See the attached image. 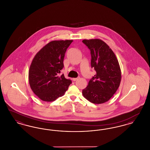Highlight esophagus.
Instances as JSON below:
<instances>
[{"instance_id": "obj_1", "label": "esophagus", "mask_w": 150, "mask_h": 150, "mask_svg": "<svg viewBox=\"0 0 150 150\" xmlns=\"http://www.w3.org/2000/svg\"><path fill=\"white\" fill-rule=\"evenodd\" d=\"M78 79V78H72V80L75 81H76Z\"/></svg>"}]
</instances>
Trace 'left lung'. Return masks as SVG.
Masks as SVG:
<instances>
[{
	"label": "left lung",
	"mask_w": 150,
	"mask_h": 150,
	"mask_svg": "<svg viewBox=\"0 0 150 150\" xmlns=\"http://www.w3.org/2000/svg\"><path fill=\"white\" fill-rule=\"evenodd\" d=\"M82 42L91 50V67L96 71L82 94L94 104L105 103L120 84L121 72L118 60L110 47L100 39H84Z\"/></svg>",
	"instance_id": "left-lung-1"
}]
</instances>
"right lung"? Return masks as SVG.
Masks as SVG:
<instances>
[{"label": "right lung", "mask_w": 150, "mask_h": 150, "mask_svg": "<svg viewBox=\"0 0 150 150\" xmlns=\"http://www.w3.org/2000/svg\"><path fill=\"white\" fill-rule=\"evenodd\" d=\"M72 40H53L47 44L34 57L29 71L33 92L45 102H52L64 96L71 81L59 75L64 59Z\"/></svg>", "instance_id": "obj_1"}]
</instances>
